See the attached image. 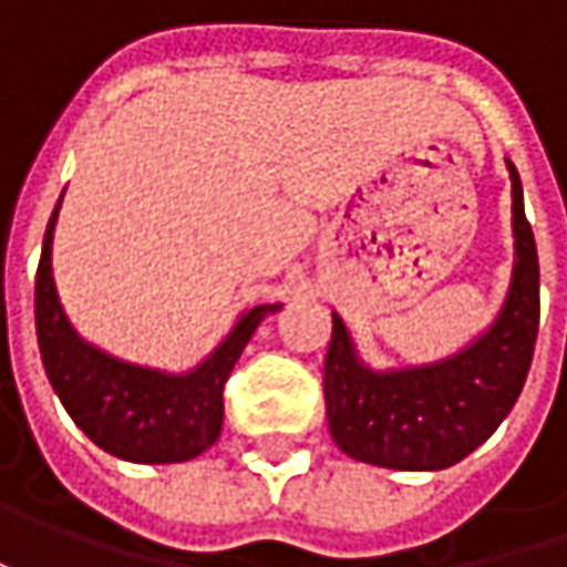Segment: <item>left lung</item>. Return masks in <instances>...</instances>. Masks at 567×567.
I'll return each instance as SVG.
<instances>
[{"label": "left lung", "mask_w": 567, "mask_h": 567, "mask_svg": "<svg viewBox=\"0 0 567 567\" xmlns=\"http://www.w3.org/2000/svg\"><path fill=\"white\" fill-rule=\"evenodd\" d=\"M512 176V284L492 324L439 362L372 369L343 318L331 312L324 357L328 429L338 447L388 470H445L483 445L527 381L539 331V261L524 214V186Z\"/></svg>", "instance_id": "1"}]
</instances>
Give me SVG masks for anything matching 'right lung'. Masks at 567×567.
<instances>
[{
	"instance_id": "obj_1",
	"label": "right lung",
	"mask_w": 567,
	"mask_h": 567,
	"mask_svg": "<svg viewBox=\"0 0 567 567\" xmlns=\"http://www.w3.org/2000/svg\"><path fill=\"white\" fill-rule=\"evenodd\" d=\"M65 195V192H62ZM62 198L43 236L37 268L33 316L37 343L55 398L75 425L106 454L132 464H183L220 439L224 384L258 324L280 302L249 306L233 321L205 360L186 372H166L120 360L94 347L72 328L53 280V236Z\"/></svg>"
}]
</instances>
